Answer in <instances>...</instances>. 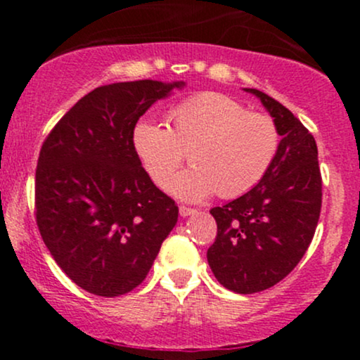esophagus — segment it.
<instances>
[{"instance_id": "esophagus-1", "label": "esophagus", "mask_w": 360, "mask_h": 360, "mask_svg": "<svg viewBox=\"0 0 360 360\" xmlns=\"http://www.w3.org/2000/svg\"><path fill=\"white\" fill-rule=\"evenodd\" d=\"M198 212L194 208H189V206H179V214L183 218L186 217H191V214H196Z\"/></svg>"}]
</instances>
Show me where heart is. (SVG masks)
<instances>
[{
  "instance_id": "1",
  "label": "heart",
  "mask_w": 360,
  "mask_h": 360,
  "mask_svg": "<svg viewBox=\"0 0 360 360\" xmlns=\"http://www.w3.org/2000/svg\"><path fill=\"white\" fill-rule=\"evenodd\" d=\"M131 146L159 188H166L186 154L191 167L171 183L181 200L201 201L214 191L232 200L266 176L279 135L266 115L249 113L225 94L201 93L169 111L167 128L140 120L131 131Z\"/></svg>"
}]
</instances>
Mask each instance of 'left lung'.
<instances>
[{"label":"left lung","mask_w":360,"mask_h":360,"mask_svg":"<svg viewBox=\"0 0 360 360\" xmlns=\"http://www.w3.org/2000/svg\"><path fill=\"white\" fill-rule=\"evenodd\" d=\"M243 91L272 117L279 147L260 183L210 210L218 233L206 257L221 286L252 295L286 278L308 250L320 218L321 176L316 142L303 123L262 91Z\"/></svg>","instance_id":"8db88e82"}]
</instances>
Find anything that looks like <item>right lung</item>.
I'll use <instances>...</instances> for the list:
<instances>
[{
  "instance_id": "obj_1",
  "label": "right lung",
  "mask_w": 360,
  "mask_h": 360,
  "mask_svg": "<svg viewBox=\"0 0 360 360\" xmlns=\"http://www.w3.org/2000/svg\"><path fill=\"white\" fill-rule=\"evenodd\" d=\"M184 81L100 86L59 120L40 148L37 225L77 286L115 298L137 288L177 223L174 201L152 183L131 146L139 118Z\"/></svg>"
}]
</instances>
